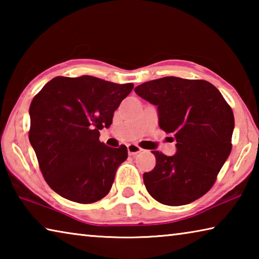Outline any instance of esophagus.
Instances as JSON below:
<instances>
[{"instance_id": "esophagus-1", "label": "esophagus", "mask_w": 259, "mask_h": 259, "mask_svg": "<svg viewBox=\"0 0 259 259\" xmlns=\"http://www.w3.org/2000/svg\"><path fill=\"white\" fill-rule=\"evenodd\" d=\"M126 147H128L129 155H136L143 151V148H140L138 145H136V144H129Z\"/></svg>"}]
</instances>
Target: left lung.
Returning a JSON list of instances; mask_svg holds the SVG:
<instances>
[{
    "label": "left lung",
    "instance_id": "1",
    "mask_svg": "<svg viewBox=\"0 0 259 259\" xmlns=\"http://www.w3.org/2000/svg\"><path fill=\"white\" fill-rule=\"evenodd\" d=\"M135 91L157 106L160 128L176 139L175 155L153 151L156 164L143 176L147 192L172 207L200 199L212 187L231 153V106L204 80L165 76L143 83Z\"/></svg>",
    "mask_w": 259,
    "mask_h": 259
}]
</instances>
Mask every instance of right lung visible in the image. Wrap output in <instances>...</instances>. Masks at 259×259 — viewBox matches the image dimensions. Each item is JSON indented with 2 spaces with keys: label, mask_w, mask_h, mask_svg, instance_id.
Wrapping results in <instances>:
<instances>
[{
  "label": "right lung",
  "mask_w": 259,
  "mask_h": 259,
  "mask_svg": "<svg viewBox=\"0 0 259 259\" xmlns=\"http://www.w3.org/2000/svg\"><path fill=\"white\" fill-rule=\"evenodd\" d=\"M133 89V83L89 75L57 76L33 98L28 138L57 194L84 204L108 194L128 150L100 143L99 130L112 124L114 112Z\"/></svg>",
  "instance_id": "obj_1"
}]
</instances>
